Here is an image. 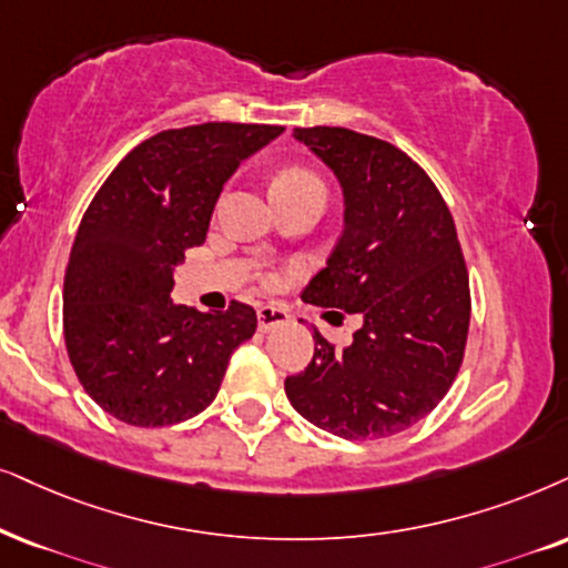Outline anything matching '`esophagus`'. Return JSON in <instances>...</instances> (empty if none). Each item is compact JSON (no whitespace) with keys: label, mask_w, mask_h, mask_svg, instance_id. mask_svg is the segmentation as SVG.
<instances>
[{"label":"esophagus","mask_w":568,"mask_h":568,"mask_svg":"<svg viewBox=\"0 0 568 568\" xmlns=\"http://www.w3.org/2000/svg\"><path fill=\"white\" fill-rule=\"evenodd\" d=\"M256 320H260V329H262V333H267V329H272V327L285 325V322H288L291 317H288V312H285L283 306L270 304V306H260V308H256Z\"/></svg>","instance_id":"34e87169"}]
</instances>
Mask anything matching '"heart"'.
Masks as SVG:
<instances>
[{
	"mask_svg": "<svg viewBox=\"0 0 568 568\" xmlns=\"http://www.w3.org/2000/svg\"><path fill=\"white\" fill-rule=\"evenodd\" d=\"M298 189H314L325 191V185L312 170L306 168H285L275 175V183H272V191H298Z\"/></svg>",
	"mask_w": 568,
	"mask_h": 568,
	"instance_id": "heart-1",
	"label": "heart"
}]
</instances>
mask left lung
<instances>
[{
    "label": "left lung",
    "mask_w": 568,
    "mask_h": 568,
    "mask_svg": "<svg viewBox=\"0 0 568 568\" xmlns=\"http://www.w3.org/2000/svg\"><path fill=\"white\" fill-rule=\"evenodd\" d=\"M343 189V233L301 293L362 317L346 348L314 329V356L285 377L293 408L346 440L404 433L440 404L469 335V272L450 210L393 143L348 128H296ZM337 314V312H333Z\"/></svg>",
    "instance_id": "8db88e82"
}]
</instances>
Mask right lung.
Listing matches in <instances>:
<instances>
[{
	"label": "right lung",
	"instance_id": "obj_1",
	"mask_svg": "<svg viewBox=\"0 0 568 568\" xmlns=\"http://www.w3.org/2000/svg\"><path fill=\"white\" fill-rule=\"evenodd\" d=\"M285 128L204 123L162 131L125 156L85 210L64 270V346L83 390L133 427L204 412L256 312L172 304V272L206 239L222 185Z\"/></svg>",
	"mask_w": 568,
	"mask_h": 568
}]
</instances>
